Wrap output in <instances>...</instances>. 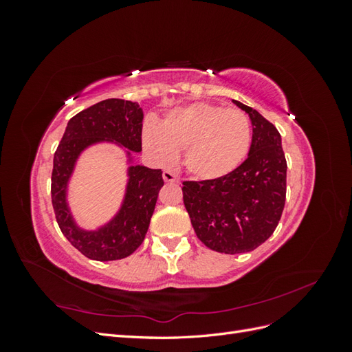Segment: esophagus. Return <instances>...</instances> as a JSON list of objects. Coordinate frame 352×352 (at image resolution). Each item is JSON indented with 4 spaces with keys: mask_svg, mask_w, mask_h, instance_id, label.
I'll return each instance as SVG.
<instances>
[{
    "mask_svg": "<svg viewBox=\"0 0 352 352\" xmlns=\"http://www.w3.org/2000/svg\"><path fill=\"white\" fill-rule=\"evenodd\" d=\"M163 179H164V182H168V184L177 182L176 173L172 172V170H170V168H166V170H164V172H163Z\"/></svg>",
    "mask_w": 352,
    "mask_h": 352,
    "instance_id": "1",
    "label": "esophagus"
}]
</instances>
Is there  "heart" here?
<instances>
[{"label":"heart","instance_id":"1","mask_svg":"<svg viewBox=\"0 0 352 352\" xmlns=\"http://www.w3.org/2000/svg\"><path fill=\"white\" fill-rule=\"evenodd\" d=\"M144 146L162 162L184 150V164L199 180H216L232 173L247 157L251 123L239 110L195 102L168 113L160 127L148 123Z\"/></svg>","mask_w":352,"mask_h":352}]
</instances>
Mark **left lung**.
<instances>
[{
    "label": "left lung",
    "mask_w": 352,
    "mask_h": 352,
    "mask_svg": "<svg viewBox=\"0 0 352 352\" xmlns=\"http://www.w3.org/2000/svg\"><path fill=\"white\" fill-rule=\"evenodd\" d=\"M252 141L245 162L216 180H186L184 202L198 239L212 251L241 254L267 241L286 199V158L274 124L248 105Z\"/></svg>",
    "instance_id": "obj_1"
}]
</instances>
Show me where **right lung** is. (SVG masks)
<instances>
[{"label": "right lung", "instance_id": "right-lung-1", "mask_svg": "<svg viewBox=\"0 0 352 352\" xmlns=\"http://www.w3.org/2000/svg\"><path fill=\"white\" fill-rule=\"evenodd\" d=\"M144 113L138 102L119 98L104 100L73 116L54 154L51 199L63 235L85 257L97 261L120 260L144 242L158 192L164 185L160 168L129 167V182L120 211L98 230H82L74 223L66 202L67 182L74 163L85 148L114 141L135 153L142 150ZM131 154V153H129Z\"/></svg>", "mask_w": 352, "mask_h": 352}]
</instances>
